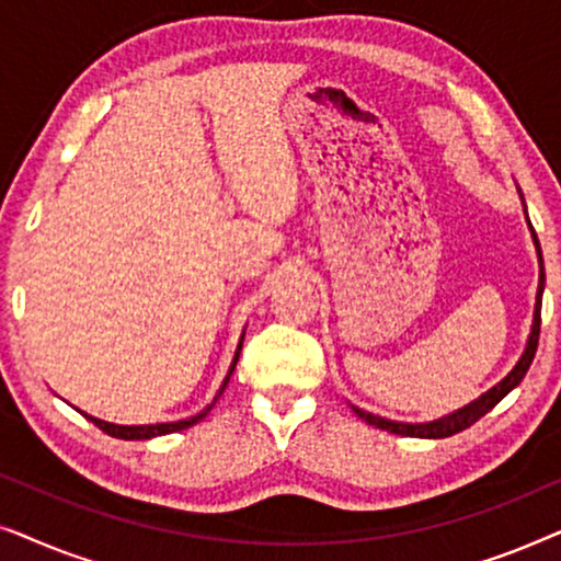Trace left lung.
<instances>
[{
    "instance_id": "left-lung-1",
    "label": "left lung",
    "mask_w": 561,
    "mask_h": 561,
    "mask_svg": "<svg viewBox=\"0 0 561 561\" xmlns=\"http://www.w3.org/2000/svg\"><path fill=\"white\" fill-rule=\"evenodd\" d=\"M534 240H536V234H534ZM536 248H539V240H536ZM539 257H541V250H539ZM541 294H543V267H541L539 294H536L534 327H531V336H528L526 352H524V355H520L518 365L513 367V370L505 375V378L497 382L495 388H490L488 393H482L478 401H472L470 405H465V409L449 413V416H444L439 421H428V424H398V421H388V419L373 416V413L357 409V405H352V411H355L363 421H367V424H370V426L382 428V432L401 434V436H421V439H444V436H451V434H457V432H465V428H470L474 421L485 416L490 409H495V405L501 403L503 398L508 396L511 390L516 388L520 380H524V375L528 373V367H531L534 355H536V347H539V332H541Z\"/></svg>"
}]
</instances>
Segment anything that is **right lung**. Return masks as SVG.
<instances>
[{"label":"right lung","instance_id":"right-lung-1","mask_svg":"<svg viewBox=\"0 0 561 561\" xmlns=\"http://www.w3.org/2000/svg\"><path fill=\"white\" fill-rule=\"evenodd\" d=\"M240 350H242V342H240V347H237V355H234V359H232V367H229V375H232V370H234V365H237V357H240ZM229 375L225 378V382H221V388H219V393H217V398L225 393V388H227V382H229ZM217 398H214V401L206 405V409L202 411V413H196V416H191V419H186V421H175V424H148V426H119V424H106V421H102V419H94V416H87L91 424L94 426H99L102 428L104 434H110V436H114V439H152V436H163V434H173V432H183V428H188V426H194V424H198V421H202L206 413L211 411V405L217 403Z\"/></svg>","mask_w":561,"mask_h":561}]
</instances>
